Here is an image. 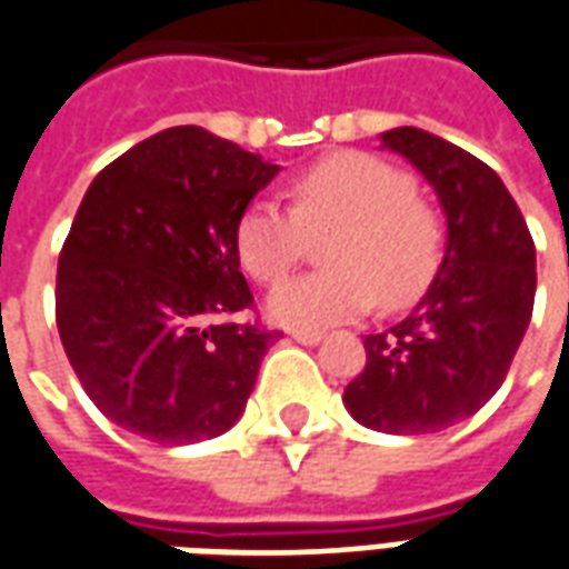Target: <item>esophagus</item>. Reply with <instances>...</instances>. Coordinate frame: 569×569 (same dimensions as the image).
Listing matches in <instances>:
<instances>
[{"instance_id": "1", "label": "esophagus", "mask_w": 569, "mask_h": 569, "mask_svg": "<svg viewBox=\"0 0 569 569\" xmlns=\"http://www.w3.org/2000/svg\"><path fill=\"white\" fill-rule=\"evenodd\" d=\"M289 335H292V338H296L298 345H305V347L320 345L322 338H326V335H322V332H305V329H296V332H289Z\"/></svg>"}]
</instances>
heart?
<instances>
[{
    "label": "heart",
    "instance_id": "b5f03b06",
    "mask_svg": "<svg viewBox=\"0 0 569 569\" xmlns=\"http://www.w3.org/2000/svg\"><path fill=\"white\" fill-rule=\"evenodd\" d=\"M289 210L252 200L237 222V256L259 283H280L305 259L310 237L326 240L329 271L298 277L268 296V317L289 329H326L378 305L418 301L441 261V224L415 182L393 163L362 151L322 158L292 182Z\"/></svg>",
    "mask_w": 569,
    "mask_h": 569
}]
</instances>
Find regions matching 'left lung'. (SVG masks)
Wrapping results in <instances>:
<instances>
[{
  "label": "left lung",
  "instance_id": "1",
  "mask_svg": "<svg viewBox=\"0 0 569 569\" xmlns=\"http://www.w3.org/2000/svg\"><path fill=\"white\" fill-rule=\"evenodd\" d=\"M427 179L445 212V256L427 296L366 338V369L345 406L362 427L423 436L476 415L500 390L537 296V249L488 163L420 128L381 133Z\"/></svg>",
  "mask_w": 569,
  "mask_h": 569
}]
</instances>
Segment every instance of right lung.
<instances>
[{
  "instance_id": "add662e5",
  "label": "right lung",
  "mask_w": 569,
  "mask_h": 569,
  "mask_svg": "<svg viewBox=\"0 0 569 569\" xmlns=\"http://www.w3.org/2000/svg\"><path fill=\"white\" fill-rule=\"evenodd\" d=\"M280 163L170 128L97 173L57 264V329L106 418L158 445L234 427L277 332L224 322L252 305L237 222Z\"/></svg>"
}]
</instances>
